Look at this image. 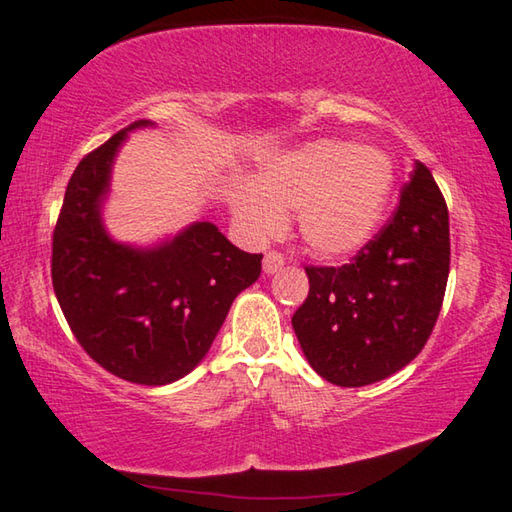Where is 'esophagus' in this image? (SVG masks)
<instances>
[{
    "label": "esophagus",
    "mask_w": 512,
    "mask_h": 512,
    "mask_svg": "<svg viewBox=\"0 0 512 512\" xmlns=\"http://www.w3.org/2000/svg\"><path fill=\"white\" fill-rule=\"evenodd\" d=\"M282 266H284V255L277 253V250H268V253L264 255V273L273 275L280 271Z\"/></svg>",
    "instance_id": "1"
}]
</instances>
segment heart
Segmentation results:
<instances>
[{
	"label": "heart",
	"instance_id": "1",
	"mask_svg": "<svg viewBox=\"0 0 512 512\" xmlns=\"http://www.w3.org/2000/svg\"><path fill=\"white\" fill-rule=\"evenodd\" d=\"M394 179V163L380 147L318 138L264 165L255 188L232 190L230 208L255 241L280 235L284 217L295 212L302 244L320 257L340 259L376 235Z\"/></svg>",
	"mask_w": 512,
	"mask_h": 512
}]
</instances>
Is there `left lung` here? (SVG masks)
<instances>
[{
	"instance_id": "left-lung-1",
	"label": "left lung",
	"mask_w": 512,
	"mask_h": 512,
	"mask_svg": "<svg viewBox=\"0 0 512 512\" xmlns=\"http://www.w3.org/2000/svg\"><path fill=\"white\" fill-rule=\"evenodd\" d=\"M309 295L293 329L309 365L340 387L378 383L421 353L450 273L448 206L414 165L394 215L349 264L306 266Z\"/></svg>"
}]
</instances>
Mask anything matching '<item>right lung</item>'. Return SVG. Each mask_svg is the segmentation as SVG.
I'll list each match as a JSON object with an SVG mask.
<instances>
[{"mask_svg":"<svg viewBox=\"0 0 512 512\" xmlns=\"http://www.w3.org/2000/svg\"><path fill=\"white\" fill-rule=\"evenodd\" d=\"M138 120L89 152L71 174L53 230L51 277L80 347L136 385H167L206 356L235 297L262 273L210 221L141 250L111 239L100 219L111 163Z\"/></svg>","mask_w":512,"mask_h":512,"instance_id":"1","label":"right lung"}]
</instances>
